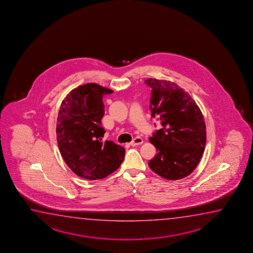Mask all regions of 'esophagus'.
<instances>
[{"label":"esophagus","instance_id":"34e87169","mask_svg":"<svg viewBox=\"0 0 253 253\" xmlns=\"http://www.w3.org/2000/svg\"><path fill=\"white\" fill-rule=\"evenodd\" d=\"M143 144V139L141 137H136L132 142H130V145L131 146H136V145H139V144Z\"/></svg>","mask_w":253,"mask_h":253}]
</instances>
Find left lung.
<instances>
[{"mask_svg": "<svg viewBox=\"0 0 253 253\" xmlns=\"http://www.w3.org/2000/svg\"><path fill=\"white\" fill-rule=\"evenodd\" d=\"M150 109L162 128L149 138L157 154L149 167L164 179L187 177L198 166L206 144V125L195 100L174 82L148 79Z\"/></svg>", "mask_w": 253, "mask_h": 253, "instance_id": "8db88e82", "label": "left lung"}]
</instances>
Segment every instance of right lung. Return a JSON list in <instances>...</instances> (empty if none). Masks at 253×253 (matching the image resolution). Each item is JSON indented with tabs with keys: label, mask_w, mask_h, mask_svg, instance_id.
I'll return each mask as SVG.
<instances>
[{
	"label": "right lung",
	"mask_w": 253,
	"mask_h": 253,
	"mask_svg": "<svg viewBox=\"0 0 253 253\" xmlns=\"http://www.w3.org/2000/svg\"><path fill=\"white\" fill-rule=\"evenodd\" d=\"M112 93L95 83L80 85L66 95L58 111L56 132L59 152L71 170L85 179L105 178L125 159V148L102 141V97Z\"/></svg>",
	"instance_id": "obj_1"
}]
</instances>
